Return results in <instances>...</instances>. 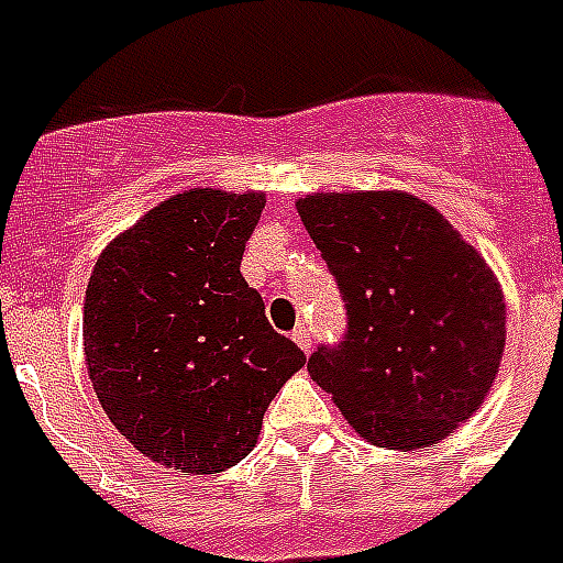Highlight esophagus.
<instances>
[{
	"label": "esophagus",
	"instance_id": "34e87169",
	"mask_svg": "<svg viewBox=\"0 0 563 563\" xmlns=\"http://www.w3.org/2000/svg\"><path fill=\"white\" fill-rule=\"evenodd\" d=\"M291 339H295V344H298L303 353L312 351V333H309V327H298V330L291 333Z\"/></svg>",
	"mask_w": 563,
	"mask_h": 563
}]
</instances>
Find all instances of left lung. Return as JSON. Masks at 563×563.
Segmentation results:
<instances>
[{
  "label": "left lung",
  "instance_id": "left-lung-1",
  "mask_svg": "<svg viewBox=\"0 0 563 563\" xmlns=\"http://www.w3.org/2000/svg\"><path fill=\"white\" fill-rule=\"evenodd\" d=\"M295 207L347 309V333L309 356V376L371 444L444 441L488 397L506 347L488 263L409 192H316Z\"/></svg>",
  "mask_w": 563,
  "mask_h": 563
}]
</instances>
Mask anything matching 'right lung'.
<instances>
[{"label": "right lung", "instance_id": "add662e5", "mask_svg": "<svg viewBox=\"0 0 563 563\" xmlns=\"http://www.w3.org/2000/svg\"><path fill=\"white\" fill-rule=\"evenodd\" d=\"M263 207V192L172 195L101 251L87 283L84 356L101 409L187 476L242 462L274 394L307 365L239 272Z\"/></svg>", "mask_w": 563, "mask_h": 563}]
</instances>
